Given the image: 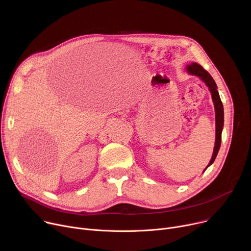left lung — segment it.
<instances>
[{
  "label": "left lung",
  "instance_id": "8db88e82",
  "mask_svg": "<svg viewBox=\"0 0 251 251\" xmlns=\"http://www.w3.org/2000/svg\"><path fill=\"white\" fill-rule=\"evenodd\" d=\"M186 69L188 71V74L198 76L208 87V90L211 94L212 102L214 105V111H216V143H214V148H213V153H212L211 159H210L207 167L204 169V171H205L214 162V160H216L217 155L220 151L221 143H222V132L224 129V105H223V102L221 100V97H220V94L218 91V86H217L216 82H214L213 78L211 77V75L207 73L206 70H204L197 62H193V63L187 65Z\"/></svg>",
  "mask_w": 251,
  "mask_h": 251
}]
</instances>
